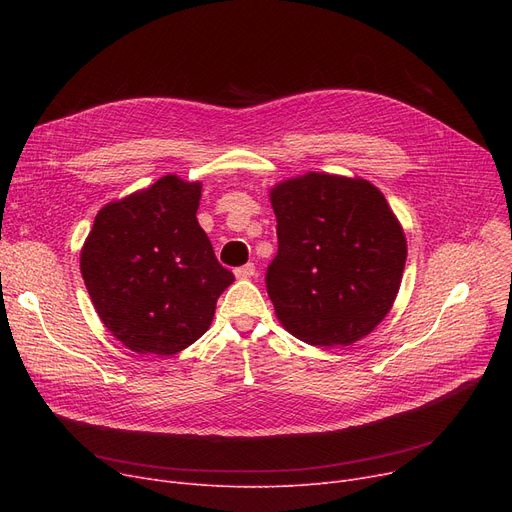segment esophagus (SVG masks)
Masks as SVG:
<instances>
[{
  "label": "esophagus",
  "instance_id": "esophagus-1",
  "mask_svg": "<svg viewBox=\"0 0 512 512\" xmlns=\"http://www.w3.org/2000/svg\"><path fill=\"white\" fill-rule=\"evenodd\" d=\"M234 276H236L238 280H249V278H253V276H255V265H253V263H247V265L236 267Z\"/></svg>",
  "mask_w": 512,
  "mask_h": 512
}]
</instances>
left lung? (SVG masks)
I'll return each instance as SVG.
<instances>
[{
	"instance_id": "8db88e82",
	"label": "left lung",
	"mask_w": 512,
	"mask_h": 512,
	"mask_svg": "<svg viewBox=\"0 0 512 512\" xmlns=\"http://www.w3.org/2000/svg\"><path fill=\"white\" fill-rule=\"evenodd\" d=\"M278 255L267 294L280 324L313 346H348L382 324L398 294L407 238L378 186L307 172L270 188Z\"/></svg>"
}]
</instances>
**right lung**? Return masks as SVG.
<instances>
[{"instance_id": "right-lung-1", "label": "right lung", "mask_w": 512, "mask_h": 512, "mask_svg": "<svg viewBox=\"0 0 512 512\" xmlns=\"http://www.w3.org/2000/svg\"><path fill=\"white\" fill-rule=\"evenodd\" d=\"M201 188L166 174L105 203L80 249L99 319L132 353L184 351L209 330L215 303L234 282L197 222Z\"/></svg>"}]
</instances>
